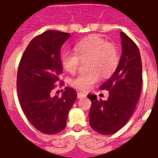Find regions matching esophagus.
Listing matches in <instances>:
<instances>
[{"label":"esophagus","instance_id":"obj_1","mask_svg":"<svg viewBox=\"0 0 158 158\" xmlns=\"http://www.w3.org/2000/svg\"><path fill=\"white\" fill-rule=\"evenodd\" d=\"M77 97H78V98H82L86 97V94H84V93H81V92H79V93L77 94Z\"/></svg>","mask_w":158,"mask_h":158}]
</instances>
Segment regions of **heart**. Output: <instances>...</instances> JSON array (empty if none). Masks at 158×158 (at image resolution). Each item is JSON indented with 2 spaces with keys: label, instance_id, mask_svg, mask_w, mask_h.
I'll return each mask as SVG.
<instances>
[{
  "label": "heart",
  "instance_id": "heart-1",
  "mask_svg": "<svg viewBox=\"0 0 158 158\" xmlns=\"http://www.w3.org/2000/svg\"><path fill=\"white\" fill-rule=\"evenodd\" d=\"M74 52L64 51L60 55L63 68L69 73L78 69L80 61L86 62L89 72L81 73L71 80L74 88L87 91L100 79L111 76L120 61L117 48L98 35H89L74 46Z\"/></svg>",
  "mask_w": 158,
  "mask_h": 158
}]
</instances>
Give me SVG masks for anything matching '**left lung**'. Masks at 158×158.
I'll return each instance as SVG.
<instances>
[{"instance_id": "obj_1", "label": "left lung", "mask_w": 158, "mask_h": 158, "mask_svg": "<svg viewBox=\"0 0 158 158\" xmlns=\"http://www.w3.org/2000/svg\"><path fill=\"white\" fill-rule=\"evenodd\" d=\"M122 54L116 70L100 86L109 92L106 101L89 95L92 105L89 125L100 135L115 134L127 123L134 113L142 89V60L135 42L120 33Z\"/></svg>"}]
</instances>
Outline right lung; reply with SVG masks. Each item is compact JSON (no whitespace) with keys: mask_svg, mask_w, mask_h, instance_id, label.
Instances as JSON below:
<instances>
[{"mask_svg":"<svg viewBox=\"0 0 158 158\" xmlns=\"http://www.w3.org/2000/svg\"><path fill=\"white\" fill-rule=\"evenodd\" d=\"M69 33L48 30L36 36L26 48L19 64L17 94L21 108L40 132L56 135L64 130L68 114L77 98L74 89L65 87L61 97L51 96L62 73L60 48Z\"/></svg>","mask_w":158,"mask_h":158,"instance_id":"add662e5","label":"right lung"}]
</instances>
